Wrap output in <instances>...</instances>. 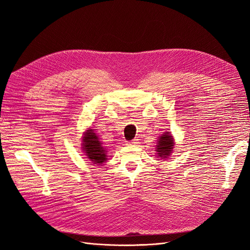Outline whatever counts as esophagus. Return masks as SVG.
<instances>
[{
  "mask_svg": "<svg viewBox=\"0 0 250 250\" xmlns=\"http://www.w3.org/2000/svg\"><path fill=\"white\" fill-rule=\"evenodd\" d=\"M138 144H139V140H132L130 142H128L127 145L128 146H138Z\"/></svg>",
  "mask_w": 250,
  "mask_h": 250,
  "instance_id": "obj_1",
  "label": "esophagus"
}]
</instances>
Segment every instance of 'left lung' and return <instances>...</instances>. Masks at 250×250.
I'll return each instance as SVG.
<instances>
[{
  "instance_id": "left-lung-1",
  "label": "left lung",
  "mask_w": 250,
  "mask_h": 250,
  "mask_svg": "<svg viewBox=\"0 0 250 250\" xmlns=\"http://www.w3.org/2000/svg\"><path fill=\"white\" fill-rule=\"evenodd\" d=\"M174 143H173V139L171 137V134H169V132H167L166 134L162 135L158 140V144H157V154L158 156H161L162 158H165L166 156H168L171 151L173 149Z\"/></svg>"
}]
</instances>
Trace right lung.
<instances>
[{"mask_svg": "<svg viewBox=\"0 0 250 250\" xmlns=\"http://www.w3.org/2000/svg\"><path fill=\"white\" fill-rule=\"evenodd\" d=\"M82 142V148L85 151L87 158L94 164H102L106 161V151L93 129H88L85 132Z\"/></svg>", "mask_w": 250, "mask_h": 250, "instance_id": "right-lung-1", "label": "right lung"}]
</instances>
